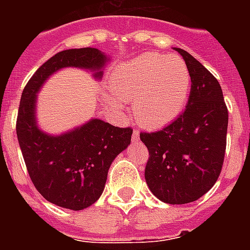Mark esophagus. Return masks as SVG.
<instances>
[{"label":"esophagus","instance_id":"esophagus-1","mask_svg":"<svg viewBox=\"0 0 250 250\" xmlns=\"http://www.w3.org/2000/svg\"><path fill=\"white\" fill-rule=\"evenodd\" d=\"M138 139H139V132H138L136 130H134V131H132V141L136 142Z\"/></svg>","mask_w":250,"mask_h":250}]
</instances>
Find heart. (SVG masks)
<instances>
[{"mask_svg":"<svg viewBox=\"0 0 250 250\" xmlns=\"http://www.w3.org/2000/svg\"><path fill=\"white\" fill-rule=\"evenodd\" d=\"M115 95L132 102L136 120L159 128L177 119L188 100L190 72L178 56L145 53L120 64L111 77Z\"/></svg>","mask_w":250,"mask_h":250,"instance_id":"heart-1","label":"heart"}]
</instances>
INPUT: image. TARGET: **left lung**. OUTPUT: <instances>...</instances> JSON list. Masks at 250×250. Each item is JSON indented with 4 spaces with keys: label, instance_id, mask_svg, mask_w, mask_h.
Returning <instances> with one entry per match:
<instances>
[{
    "label": "left lung",
    "instance_id": "left-lung-1",
    "mask_svg": "<svg viewBox=\"0 0 250 250\" xmlns=\"http://www.w3.org/2000/svg\"><path fill=\"white\" fill-rule=\"evenodd\" d=\"M190 72L188 105L155 132H141L148 150L145 178L163 202H194L214 186L226 150L228 107L218 80L188 52L175 48Z\"/></svg>",
    "mask_w": 250,
    "mask_h": 250
}]
</instances>
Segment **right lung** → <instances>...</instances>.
I'll use <instances>...</instances> for the list:
<instances>
[{
  "mask_svg": "<svg viewBox=\"0 0 250 250\" xmlns=\"http://www.w3.org/2000/svg\"><path fill=\"white\" fill-rule=\"evenodd\" d=\"M105 60L96 48L59 52L35 72L21 95L16 131L26 170L37 191L65 209L83 210L98 201L111 163L131 143L132 128L92 119L62 135H46L36 125V93L64 66L92 69L100 79Z\"/></svg>",
  "mask_w": 250,
  "mask_h": 250,
  "instance_id": "1",
  "label": "right lung"
}]
</instances>
